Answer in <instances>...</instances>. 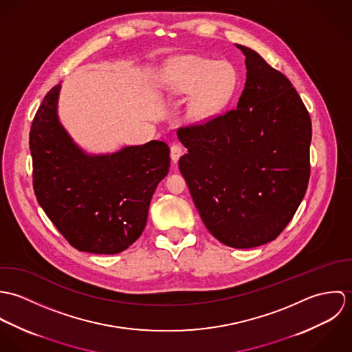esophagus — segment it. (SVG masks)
Returning a JSON list of instances; mask_svg holds the SVG:
<instances>
[{
    "mask_svg": "<svg viewBox=\"0 0 352 352\" xmlns=\"http://www.w3.org/2000/svg\"><path fill=\"white\" fill-rule=\"evenodd\" d=\"M182 154H183V148L180 145H172L170 146V158L175 164L179 161Z\"/></svg>",
    "mask_w": 352,
    "mask_h": 352,
    "instance_id": "1",
    "label": "esophagus"
}]
</instances>
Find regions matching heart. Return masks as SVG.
Returning <instances> with one entry per match:
<instances>
[{
    "label": "heart",
    "mask_w": 352,
    "mask_h": 352,
    "mask_svg": "<svg viewBox=\"0 0 352 352\" xmlns=\"http://www.w3.org/2000/svg\"><path fill=\"white\" fill-rule=\"evenodd\" d=\"M237 87V73L226 60H212L201 56H187L180 60L166 80L170 96H184L194 92L190 102V118L199 120L222 108Z\"/></svg>",
    "instance_id": "b5f03b06"
}]
</instances>
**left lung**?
Returning a JSON list of instances; mask_svg holds the SVG:
<instances>
[{
    "label": "left lung",
    "mask_w": 352,
    "mask_h": 352,
    "mask_svg": "<svg viewBox=\"0 0 352 352\" xmlns=\"http://www.w3.org/2000/svg\"><path fill=\"white\" fill-rule=\"evenodd\" d=\"M237 108L179 129V168L201 221L222 244L247 250L275 240L294 217L310 176L311 120L289 78L256 51Z\"/></svg>",
    "instance_id": "1"
}]
</instances>
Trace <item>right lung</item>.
Listing matches in <instances>:
<instances>
[{
	"instance_id": "1",
	"label": "right lung",
	"mask_w": 352,
	"mask_h": 352,
	"mask_svg": "<svg viewBox=\"0 0 352 352\" xmlns=\"http://www.w3.org/2000/svg\"><path fill=\"white\" fill-rule=\"evenodd\" d=\"M60 85L42 101L30 131L34 191L72 247L115 254L142 234L157 184L168 175L165 142L88 154L58 119Z\"/></svg>"
}]
</instances>
